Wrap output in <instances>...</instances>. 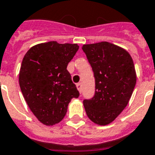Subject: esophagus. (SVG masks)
<instances>
[{"label":"esophagus","instance_id":"obj_1","mask_svg":"<svg viewBox=\"0 0 155 155\" xmlns=\"http://www.w3.org/2000/svg\"><path fill=\"white\" fill-rule=\"evenodd\" d=\"M76 87H77L78 90H79V92L81 93L82 92V84H81V83H78L77 84H76Z\"/></svg>","mask_w":155,"mask_h":155}]
</instances>
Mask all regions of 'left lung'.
I'll return each mask as SVG.
<instances>
[{
    "mask_svg": "<svg viewBox=\"0 0 155 155\" xmlns=\"http://www.w3.org/2000/svg\"><path fill=\"white\" fill-rule=\"evenodd\" d=\"M82 50L95 80L93 98L83 101L89 118L109 124L127 107L136 83L132 58L126 50L107 42L84 44Z\"/></svg>",
    "mask_w": 155,
    "mask_h": 155,
    "instance_id": "left-lung-1",
    "label": "left lung"
}]
</instances>
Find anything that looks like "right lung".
Returning a JSON list of instances; mask_svg holds the SVG:
<instances>
[{"mask_svg": "<svg viewBox=\"0 0 155 155\" xmlns=\"http://www.w3.org/2000/svg\"><path fill=\"white\" fill-rule=\"evenodd\" d=\"M78 49L77 44L52 41L34 46L23 59L20 89L32 113L44 125L60 122L69 103L80 96L66 69Z\"/></svg>", "mask_w": 155, "mask_h": 155, "instance_id": "obj_1", "label": "right lung"}]
</instances>
